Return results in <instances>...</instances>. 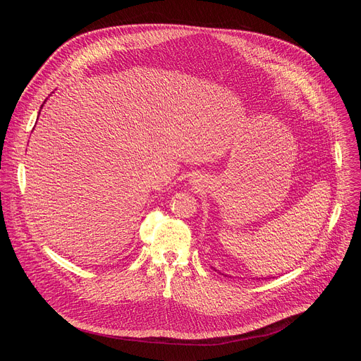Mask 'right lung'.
Instances as JSON below:
<instances>
[{
    "label": "right lung",
    "mask_w": 361,
    "mask_h": 361,
    "mask_svg": "<svg viewBox=\"0 0 361 361\" xmlns=\"http://www.w3.org/2000/svg\"><path fill=\"white\" fill-rule=\"evenodd\" d=\"M44 102H45V101H44ZM41 107H42V106H41Z\"/></svg>",
    "instance_id": "obj_1"
}]
</instances>
